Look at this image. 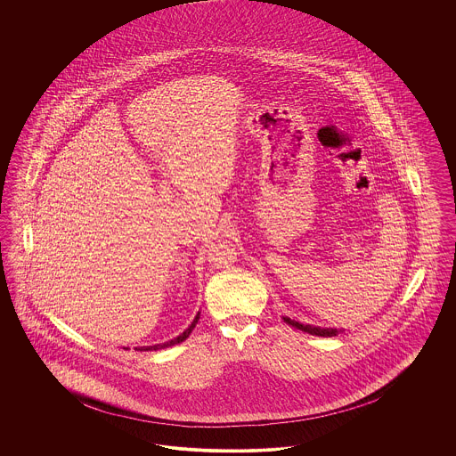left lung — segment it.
I'll use <instances>...</instances> for the list:
<instances>
[{"label": "left lung", "instance_id": "left-lung-1", "mask_svg": "<svg viewBox=\"0 0 456 456\" xmlns=\"http://www.w3.org/2000/svg\"><path fill=\"white\" fill-rule=\"evenodd\" d=\"M283 322H285L287 325L294 326V328H297V330H301V331H305V333H309V335H316V337H337L338 333H344V330H337V328L303 325V323L294 322V320H290V318H287V316H283Z\"/></svg>", "mask_w": 456, "mask_h": 456}]
</instances>
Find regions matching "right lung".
I'll use <instances>...</instances> for the list:
<instances>
[{"instance_id": "add662e5", "label": "right lung", "mask_w": 456, "mask_h": 456, "mask_svg": "<svg viewBox=\"0 0 456 456\" xmlns=\"http://www.w3.org/2000/svg\"><path fill=\"white\" fill-rule=\"evenodd\" d=\"M198 320H200V313L196 314L195 320H193V323L191 325L188 326L181 335H177L175 338H173V340H169V342H164V344H157V346H149V347H138L136 350H140V352H147V350H160V348H167V347H173V346H175V344H181V342H184L188 337H190V333L193 331V328H195L196 323H198Z\"/></svg>"}]
</instances>
